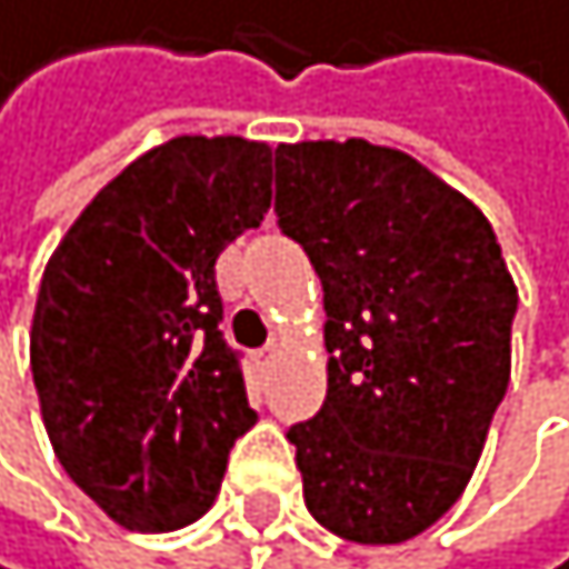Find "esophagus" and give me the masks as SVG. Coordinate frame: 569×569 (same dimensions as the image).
I'll return each mask as SVG.
<instances>
[{
    "label": "esophagus",
    "instance_id": "obj_1",
    "mask_svg": "<svg viewBox=\"0 0 569 569\" xmlns=\"http://www.w3.org/2000/svg\"><path fill=\"white\" fill-rule=\"evenodd\" d=\"M279 355H282V343H279V340H268L264 348H261V355H258V358H261V366H272Z\"/></svg>",
    "mask_w": 569,
    "mask_h": 569
}]
</instances>
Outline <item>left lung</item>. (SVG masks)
<instances>
[{
	"label": "left lung",
	"mask_w": 569,
	"mask_h": 569,
	"mask_svg": "<svg viewBox=\"0 0 569 569\" xmlns=\"http://www.w3.org/2000/svg\"><path fill=\"white\" fill-rule=\"evenodd\" d=\"M276 221L322 279L326 401L287 430L305 506L358 545L456 506L509 387L517 287L477 207L401 150H276Z\"/></svg>",
	"instance_id": "left-lung-1"
}]
</instances>
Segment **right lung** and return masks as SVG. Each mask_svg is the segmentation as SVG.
<instances>
[{
  "mask_svg": "<svg viewBox=\"0 0 569 569\" xmlns=\"http://www.w3.org/2000/svg\"><path fill=\"white\" fill-rule=\"evenodd\" d=\"M268 200L264 142L179 136L99 189L46 264L31 322L46 433L128 531L200 520L258 423L243 355L218 329L214 264Z\"/></svg>",
  "mask_w": 569,
  "mask_h": 569,
  "instance_id": "1",
  "label": "right lung"
}]
</instances>
